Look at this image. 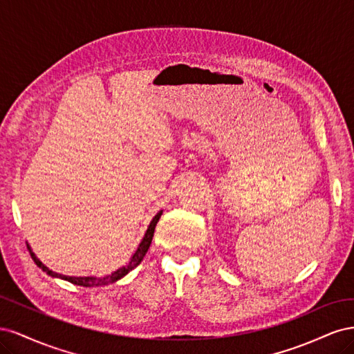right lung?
Here are the masks:
<instances>
[{"instance_id": "right-lung-1", "label": "right lung", "mask_w": 354, "mask_h": 354, "mask_svg": "<svg viewBox=\"0 0 354 354\" xmlns=\"http://www.w3.org/2000/svg\"><path fill=\"white\" fill-rule=\"evenodd\" d=\"M160 216H162V211H159V212L156 214V216L153 217V220L151 221V224H149V227H147V230H146V233H145V238H143V241L140 242V245H138V248H137V251L134 252V255L131 257L130 263H128L127 266H122L121 269L115 270L112 274H108V276H100V277H95V276H84V277H81V276H80V277H75V276H65V274H60V273H56V272H51V270H48L47 267L37 259L35 254L30 251L29 246H28V250L30 251V257H32V259H34V261L37 263V266L39 267V269L47 272L50 276L60 277V279H65V281H68V282H71V283H73V285H80V286H102V285L113 283V282H116V281H120L121 277H124L128 272H131V270L134 269V267H137L138 264L142 263L143 257L146 255V252H147V250H149V246H151V243H152V238H153V233H155L156 223L159 221Z\"/></svg>"}]
</instances>
